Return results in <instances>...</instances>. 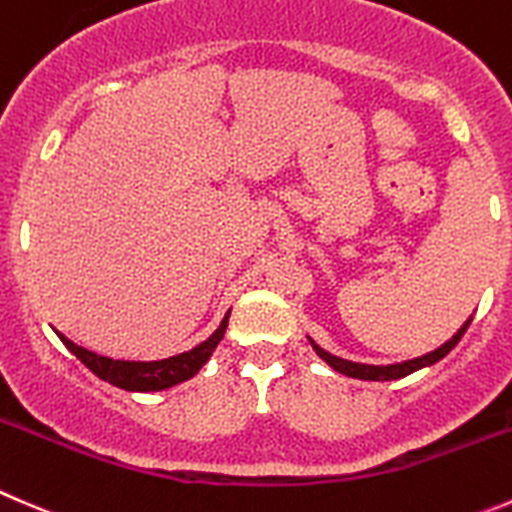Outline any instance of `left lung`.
<instances>
[{"instance_id": "obj_1", "label": "left lung", "mask_w": 512, "mask_h": 512, "mask_svg": "<svg viewBox=\"0 0 512 512\" xmlns=\"http://www.w3.org/2000/svg\"><path fill=\"white\" fill-rule=\"evenodd\" d=\"M470 320H473V317H468V320H465L463 325H460V330L455 332V335L450 337L448 342H443V345H440V347H435V350L425 352V355H420V357H413V360L393 362V365H367V362H352V360H345V357H337V355H332V352L322 350V347L317 345V342L312 340L310 335H307V342H310L312 350L317 352V357H320V360H325L327 365H330L335 372H340V375L355 377V380H375V382L400 380V377L410 375V372L423 370V367H430V365H435V362H438V360H443V357L448 355V352L453 350L455 345H458L460 337L465 335V330H468Z\"/></svg>"}]
</instances>
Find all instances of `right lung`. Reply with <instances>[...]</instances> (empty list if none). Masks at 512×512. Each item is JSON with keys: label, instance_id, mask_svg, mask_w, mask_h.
I'll return each instance as SVG.
<instances>
[{"label": "right lung", "instance_id": "right-lung-1", "mask_svg": "<svg viewBox=\"0 0 512 512\" xmlns=\"http://www.w3.org/2000/svg\"><path fill=\"white\" fill-rule=\"evenodd\" d=\"M227 320H230V312L222 317L220 327L207 337L205 342H200L192 350L180 352V355H172L167 360H150V362H140V360H112V357L97 355V352L87 350V347L77 345L69 337H64L62 332H57L59 340L64 342L72 355H77L99 380L109 382L114 388L130 390V393H160V390L175 388L180 382L190 380L195 377L202 367L207 365V360L212 357L215 347L220 345L222 337H225L227 330Z\"/></svg>", "mask_w": 512, "mask_h": 512}]
</instances>
